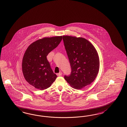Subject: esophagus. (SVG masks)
Segmentation results:
<instances>
[{"label":"esophagus","instance_id":"34e87169","mask_svg":"<svg viewBox=\"0 0 127 127\" xmlns=\"http://www.w3.org/2000/svg\"><path fill=\"white\" fill-rule=\"evenodd\" d=\"M62 72H60V73H57V75L59 76H62Z\"/></svg>","mask_w":127,"mask_h":127}]
</instances>
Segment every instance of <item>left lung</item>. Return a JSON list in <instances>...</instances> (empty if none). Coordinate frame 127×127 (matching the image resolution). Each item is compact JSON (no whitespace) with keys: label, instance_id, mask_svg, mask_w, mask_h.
Returning <instances> with one entry per match:
<instances>
[{"label":"left lung","instance_id":"left-lung-1","mask_svg":"<svg viewBox=\"0 0 127 127\" xmlns=\"http://www.w3.org/2000/svg\"><path fill=\"white\" fill-rule=\"evenodd\" d=\"M64 46L71 72L64 78L73 89H80L90 84L99 70V58L92 44L83 38L63 36Z\"/></svg>","mask_w":127,"mask_h":127}]
</instances>
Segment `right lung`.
Masks as SVG:
<instances>
[{"label": "right lung", "instance_id": "1", "mask_svg": "<svg viewBox=\"0 0 127 127\" xmlns=\"http://www.w3.org/2000/svg\"><path fill=\"white\" fill-rule=\"evenodd\" d=\"M62 36L44 38L28 47L22 61V72L26 80L36 89L50 87L57 76L54 73L46 56L60 43Z\"/></svg>", "mask_w": 127, "mask_h": 127}]
</instances>
